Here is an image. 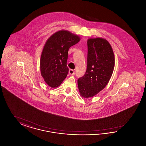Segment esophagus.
<instances>
[{"label": "esophagus", "instance_id": "34e87169", "mask_svg": "<svg viewBox=\"0 0 146 146\" xmlns=\"http://www.w3.org/2000/svg\"><path fill=\"white\" fill-rule=\"evenodd\" d=\"M69 74H70V75H74L75 74L74 70H69Z\"/></svg>", "mask_w": 146, "mask_h": 146}]
</instances>
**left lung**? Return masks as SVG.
Masks as SVG:
<instances>
[{"mask_svg":"<svg viewBox=\"0 0 146 146\" xmlns=\"http://www.w3.org/2000/svg\"><path fill=\"white\" fill-rule=\"evenodd\" d=\"M114 67V55L108 42L100 38L88 39L86 70L78 79L81 96L93 97L103 90L111 78Z\"/></svg>","mask_w":146,"mask_h":146,"instance_id":"obj_1","label":"left lung"}]
</instances>
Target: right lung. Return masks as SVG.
Here are the masks:
<instances>
[{
    "label": "right lung",
    "instance_id": "obj_1",
    "mask_svg": "<svg viewBox=\"0 0 146 146\" xmlns=\"http://www.w3.org/2000/svg\"><path fill=\"white\" fill-rule=\"evenodd\" d=\"M79 40L78 35L63 30L52 35L46 42L40 57V72L50 87L58 86L66 78L68 50Z\"/></svg>",
    "mask_w": 146,
    "mask_h": 146
}]
</instances>
